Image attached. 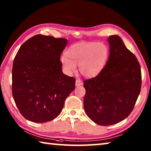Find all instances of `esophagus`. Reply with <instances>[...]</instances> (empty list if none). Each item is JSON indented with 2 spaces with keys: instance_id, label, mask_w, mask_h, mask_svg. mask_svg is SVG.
Instances as JSON below:
<instances>
[{
  "instance_id": "esophagus-1",
  "label": "esophagus",
  "mask_w": 151,
  "mask_h": 151,
  "mask_svg": "<svg viewBox=\"0 0 151 151\" xmlns=\"http://www.w3.org/2000/svg\"><path fill=\"white\" fill-rule=\"evenodd\" d=\"M75 85L76 86H81L83 85V82L80 80H76V83H75Z\"/></svg>"
}]
</instances>
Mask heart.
I'll use <instances>...</instances> for the list:
<instances>
[{
    "label": "heart",
    "mask_w": 151,
    "mask_h": 151,
    "mask_svg": "<svg viewBox=\"0 0 151 151\" xmlns=\"http://www.w3.org/2000/svg\"><path fill=\"white\" fill-rule=\"evenodd\" d=\"M65 55L60 57L64 70L70 75L75 73L76 66L85 77L96 76L103 69L109 55L106 45L98 42H82L70 45Z\"/></svg>",
    "instance_id": "b5f03b06"
}]
</instances>
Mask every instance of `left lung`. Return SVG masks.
I'll use <instances>...</instances> for the list:
<instances>
[{"label":"left lung","mask_w":151,"mask_h":151,"mask_svg":"<svg viewBox=\"0 0 151 151\" xmlns=\"http://www.w3.org/2000/svg\"><path fill=\"white\" fill-rule=\"evenodd\" d=\"M110 55L95 77L83 81L84 108L97 124L109 126L129 116L141 88V70L137 57L118 35L109 36Z\"/></svg>","instance_id":"left-lung-1"}]
</instances>
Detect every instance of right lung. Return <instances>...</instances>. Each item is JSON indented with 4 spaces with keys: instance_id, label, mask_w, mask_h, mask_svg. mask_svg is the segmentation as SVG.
Listing matches in <instances>:
<instances>
[{
    "instance_id": "add662e5",
    "label": "right lung",
    "mask_w": 151,
    "mask_h": 151,
    "mask_svg": "<svg viewBox=\"0 0 151 151\" xmlns=\"http://www.w3.org/2000/svg\"><path fill=\"white\" fill-rule=\"evenodd\" d=\"M66 45V39L37 35L24 42L15 56L12 96L20 114L30 121L55 119L75 88V78L62 71L60 57Z\"/></svg>"
}]
</instances>
